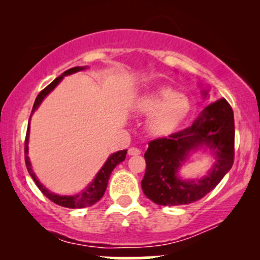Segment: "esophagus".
<instances>
[{"label":"esophagus","mask_w":260,"mask_h":260,"mask_svg":"<svg viewBox=\"0 0 260 260\" xmlns=\"http://www.w3.org/2000/svg\"><path fill=\"white\" fill-rule=\"evenodd\" d=\"M140 150L138 148H129L128 149V155H139Z\"/></svg>","instance_id":"obj_1"}]
</instances>
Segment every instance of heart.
<instances>
[{"label": "heart", "mask_w": 260, "mask_h": 260, "mask_svg": "<svg viewBox=\"0 0 260 260\" xmlns=\"http://www.w3.org/2000/svg\"><path fill=\"white\" fill-rule=\"evenodd\" d=\"M140 115H149L147 128L155 137H166L186 120L190 111V100L169 86H157L145 92L134 103Z\"/></svg>", "instance_id": "1"}]
</instances>
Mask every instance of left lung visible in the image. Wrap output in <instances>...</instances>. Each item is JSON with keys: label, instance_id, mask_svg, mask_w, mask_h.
<instances>
[{"label": "left lung", "instance_id": "8db88e82", "mask_svg": "<svg viewBox=\"0 0 260 260\" xmlns=\"http://www.w3.org/2000/svg\"><path fill=\"white\" fill-rule=\"evenodd\" d=\"M203 89V98L208 96ZM203 148L216 159L207 175L184 180L179 176L181 165L190 153ZM234 111L225 99H219L199 113L192 126L169 138L149 143L142 189L155 204L164 207L197 202L215 188L232 168L235 156Z\"/></svg>", "mask_w": 260, "mask_h": 260}]
</instances>
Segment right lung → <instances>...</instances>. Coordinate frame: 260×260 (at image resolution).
<instances>
[{
    "instance_id": "right-lung-1",
    "label": "right lung",
    "mask_w": 260,
    "mask_h": 260,
    "mask_svg": "<svg viewBox=\"0 0 260 260\" xmlns=\"http://www.w3.org/2000/svg\"><path fill=\"white\" fill-rule=\"evenodd\" d=\"M86 68H88V66H82V67L78 66V67L70 68V70L66 71V72L61 74V76L57 77V78L53 80L52 83H50V84L47 85L44 90H41L40 92H39L37 99H35L34 106H32L30 117L32 116V113L35 112V110L40 106V104L43 103L45 98H46L47 95H49L50 92H51L53 89L58 85V83L61 82V80L63 79L66 76H70V74L80 72V71H84V70H86ZM29 133H30V118H29L28 131H26L25 149H24L25 165H26V169H28L29 175L31 176V178L34 180L35 183H37L39 189L44 193L45 197H47V198H49L51 202L55 203V204L61 205V207H64V208H71V209L86 208V207H90V205H92V204H95L96 202H99L101 199V197H103L104 193H105L106 187H107V182H109V178H110V176H111L112 170L115 169L118 164H121L122 161H124V159H126L127 150L116 151V153L111 154L109 157H107L105 164H104L103 168L100 169V171L98 172L96 176H95L94 180H92L90 183H89L88 186H86L84 189L82 190V192L77 193V194H73V196H59V194H56V193H53V192H51V190L47 189V188L45 187L40 181H39V178L37 177V175H35V172L32 171L30 159H29V156H28Z\"/></svg>"
}]
</instances>
